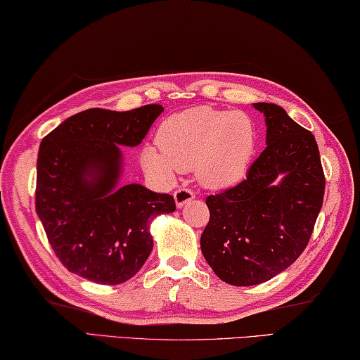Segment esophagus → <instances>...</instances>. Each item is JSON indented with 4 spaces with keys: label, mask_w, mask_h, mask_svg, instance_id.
Returning a JSON list of instances; mask_svg holds the SVG:
<instances>
[{
    "label": "esophagus",
    "mask_w": 360,
    "mask_h": 360,
    "mask_svg": "<svg viewBox=\"0 0 360 360\" xmlns=\"http://www.w3.org/2000/svg\"><path fill=\"white\" fill-rule=\"evenodd\" d=\"M193 198H194V193L191 190H188V188H179V190L174 191V199H175L176 207L185 205L188 201H191Z\"/></svg>",
    "instance_id": "1"
}]
</instances>
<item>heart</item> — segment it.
Wrapping results in <instances>:
<instances>
[{"mask_svg":"<svg viewBox=\"0 0 360 360\" xmlns=\"http://www.w3.org/2000/svg\"><path fill=\"white\" fill-rule=\"evenodd\" d=\"M159 148L143 150L145 169L172 180L194 169L199 184L225 190L244 179L258 145V129L243 111L196 107L167 117L158 131Z\"/></svg>","mask_w":360,"mask_h":360,"instance_id":"obj_1","label":"heart"}]
</instances>
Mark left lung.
I'll return each mask as SVG.
<instances>
[{"instance_id":"8db88e82","label":"left lung","mask_w":360,"mask_h":360,"mask_svg":"<svg viewBox=\"0 0 360 360\" xmlns=\"http://www.w3.org/2000/svg\"><path fill=\"white\" fill-rule=\"evenodd\" d=\"M266 121V148L245 180L205 199L204 258L231 285L266 282L302 255L319 215L326 176L314 135L274 103H253ZM282 173L278 184L274 180Z\"/></svg>"}]
</instances>
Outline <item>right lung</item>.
Returning a JSON list of instances; mask_svg holds the SVG:
<instances>
[{
  "instance_id": "1",
  "label": "right lung",
  "mask_w": 360,
  "mask_h": 360,
  "mask_svg": "<svg viewBox=\"0 0 360 360\" xmlns=\"http://www.w3.org/2000/svg\"><path fill=\"white\" fill-rule=\"evenodd\" d=\"M162 110L156 103L131 111L91 108L41 140L34 205L52 250L70 273L116 285L150 257V220L174 212L175 201L139 184L117 186V145L137 146Z\"/></svg>"
}]
</instances>
